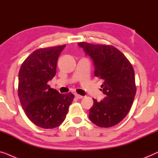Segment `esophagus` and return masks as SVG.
<instances>
[{
  "mask_svg": "<svg viewBox=\"0 0 158 158\" xmlns=\"http://www.w3.org/2000/svg\"><path fill=\"white\" fill-rule=\"evenodd\" d=\"M75 97H77V99H82L84 97L81 96V95H79L78 94H75Z\"/></svg>",
  "mask_w": 158,
  "mask_h": 158,
  "instance_id": "esophagus-1",
  "label": "esophagus"
}]
</instances>
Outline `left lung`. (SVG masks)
<instances>
[{
    "mask_svg": "<svg viewBox=\"0 0 158 158\" xmlns=\"http://www.w3.org/2000/svg\"><path fill=\"white\" fill-rule=\"evenodd\" d=\"M92 59L94 75L104 80L102 88L105 97L89 110V119L100 127H110L120 123L131 109L136 94L135 72L126 56L112 46L78 44Z\"/></svg>",
    "mask_w": 158,
    "mask_h": 158,
    "instance_id": "left-lung-1",
    "label": "left lung"
}]
</instances>
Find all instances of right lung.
<instances>
[{
  "instance_id": "obj_1",
  "label": "right lung",
  "mask_w": 158,
  "mask_h": 158,
  "mask_svg": "<svg viewBox=\"0 0 158 158\" xmlns=\"http://www.w3.org/2000/svg\"><path fill=\"white\" fill-rule=\"evenodd\" d=\"M66 45L39 48L22 64L19 73V97L28 119L44 129L59 126L74 99L72 93L62 94L47 83L56 74V64Z\"/></svg>"
}]
</instances>
